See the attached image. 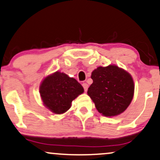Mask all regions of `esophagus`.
<instances>
[{
  "label": "esophagus",
  "mask_w": 160,
  "mask_h": 160,
  "mask_svg": "<svg viewBox=\"0 0 160 160\" xmlns=\"http://www.w3.org/2000/svg\"><path fill=\"white\" fill-rule=\"evenodd\" d=\"M82 87H83V88H84V91H87V90H88V85L87 84V83H86V82H84V83H82Z\"/></svg>",
  "instance_id": "1"
}]
</instances>
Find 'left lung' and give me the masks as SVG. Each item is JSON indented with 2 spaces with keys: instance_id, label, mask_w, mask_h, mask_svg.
<instances>
[{
  "instance_id": "8db88e82",
  "label": "left lung",
  "mask_w": 160,
  "mask_h": 160,
  "mask_svg": "<svg viewBox=\"0 0 160 160\" xmlns=\"http://www.w3.org/2000/svg\"><path fill=\"white\" fill-rule=\"evenodd\" d=\"M88 95L103 116H118L128 108L134 96V81L127 71L116 65L99 67L91 73Z\"/></svg>"
}]
</instances>
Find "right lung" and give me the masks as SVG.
Here are the masks:
<instances>
[{"label":"right lung","instance_id":"add662e5","mask_svg":"<svg viewBox=\"0 0 160 160\" xmlns=\"http://www.w3.org/2000/svg\"><path fill=\"white\" fill-rule=\"evenodd\" d=\"M83 91L82 86L75 79L60 72L46 77L39 87L44 106L55 114L67 111L72 102Z\"/></svg>","mask_w":160,"mask_h":160}]
</instances>
